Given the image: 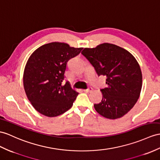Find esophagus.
<instances>
[{
    "mask_svg": "<svg viewBox=\"0 0 160 160\" xmlns=\"http://www.w3.org/2000/svg\"><path fill=\"white\" fill-rule=\"evenodd\" d=\"M93 90V88H92V87H89L87 89H84V92H92Z\"/></svg>",
    "mask_w": 160,
    "mask_h": 160,
    "instance_id": "1",
    "label": "esophagus"
}]
</instances>
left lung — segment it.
<instances>
[{"label": "left lung", "instance_id": "obj_1", "mask_svg": "<svg viewBox=\"0 0 160 160\" xmlns=\"http://www.w3.org/2000/svg\"><path fill=\"white\" fill-rule=\"evenodd\" d=\"M81 53L94 67L98 76L107 77V88L101 89L102 99L94 104L96 111L107 119L120 118L137 102L142 88V72L132 54L111 43L85 48Z\"/></svg>", "mask_w": 160, "mask_h": 160}]
</instances>
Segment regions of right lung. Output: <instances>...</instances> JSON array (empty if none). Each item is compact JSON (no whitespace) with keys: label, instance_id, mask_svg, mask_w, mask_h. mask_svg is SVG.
<instances>
[{"label":"right lung","instance_id":"1","mask_svg":"<svg viewBox=\"0 0 160 160\" xmlns=\"http://www.w3.org/2000/svg\"><path fill=\"white\" fill-rule=\"evenodd\" d=\"M82 48H71L53 42L38 48L27 62L24 87L30 102L41 114L56 117L71 108L79 93L67 81L62 85L67 63L79 54Z\"/></svg>","mask_w":160,"mask_h":160}]
</instances>
